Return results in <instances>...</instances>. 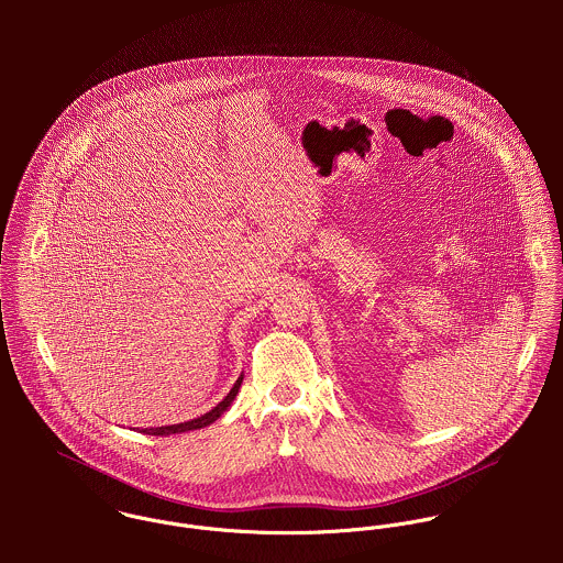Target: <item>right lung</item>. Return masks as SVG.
Wrapping results in <instances>:
<instances>
[{"label":"right lung","instance_id":"right-lung-1","mask_svg":"<svg viewBox=\"0 0 563 563\" xmlns=\"http://www.w3.org/2000/svg\"><path fill=\"white\" fill-rule=\"evenodd\" d=\"M242 375L236 379L234 388L230 390V395L219 402L217 407H212L210 411H206L203 416L199 418H192V420H186V422H179V424H164V427H152V429H141L143 433H150V435H170V433H184V431H192V429H203L208 424H212L214 420H219L228 409L230 405L236 399L239 390H241Z\"/></svg>","mask_w":563,"mask_h":563}]
</instances>
